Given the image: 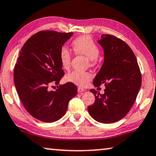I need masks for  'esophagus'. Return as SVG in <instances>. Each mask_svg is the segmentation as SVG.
Masks as SVG:
<instances>
[{
  "label": "esophagus",
  "instance_id": "esophagus-1",
  "mask_svg": "<svg viewBox=\"0 0 156 156\" xmlns=\"http://www.w3.org/2000/svg\"><path fill=\"white\" fill-rule=\"evenodd\" d=\"M85 90H86L85 89H83V88H81V87L78 88V93H82L84 92Z\"/></svg>",
  "mask_w": 156,
  "mask_h": 156
}]
</instances>
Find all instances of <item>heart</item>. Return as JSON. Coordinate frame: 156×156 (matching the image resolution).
<instances>
[{"instance_id":"1","label":"heart","mask_w":156,"mask_h":156,"mask_svg":"<svg viewBox=\"0 0 156 156\" xmlns=\"http://www.w3.org/2000/svg\"><path fill=\"white\" fill-rule=\"evenodd\" d=\"M74 51L77 54H81L87 57L90 65H95L99 56L100 49L93 39L88 35H81L75 38L72 42ZM60 63L62 68L66 70L70 68L72 56L70 50L66 46H62L58 52ZM91 74L88 72L74 70L68 74L66 80L68 82L73 83L80 86H85L91 80Z\"/></svg>"}]
</instances>
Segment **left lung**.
Returning a JSON list of instances; mask_svg holds the SVG:
<instances>
[{"label":"left lung","instance_id":"obj_1","mask_svg":"<svg viewBox=\"0 0 156 156\" xmlns=\"http://www.w3.org/2000/svg\"><path fill=\"white\" fill-rule=\"evenodd\" d=\"M104 50V63L93 80L98 87L105 83L104 94L90 90L95 102L88 113L102 123H112L125 117L135 102L142 84V75L133 50L123 40L103 34L98 40Z\"/></svg>","mask_w":156,"mask_h":156}]
</instances>
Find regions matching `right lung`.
Segmentation results:
<instances>
[{
  "label": "right lung",
  "mask_w": 156,
  "mask_h": 156,
  "mask_svg": "<svg viewBox=\"0 0 156 156\" xmlns=\"http://www.w3.org/2000/svg\"><path fill=\"white\" fill-rule=\"evenodd\" d=\"M73 35L40 31L26 42L19 54L14 69L16 92L28 113L41 121L52 123L62 118L77 93L76 86L70 82L50 90L64 75L58 52Z\"/></svg>",
  "instance_id": "right-lung-1"
}]
</instances>
